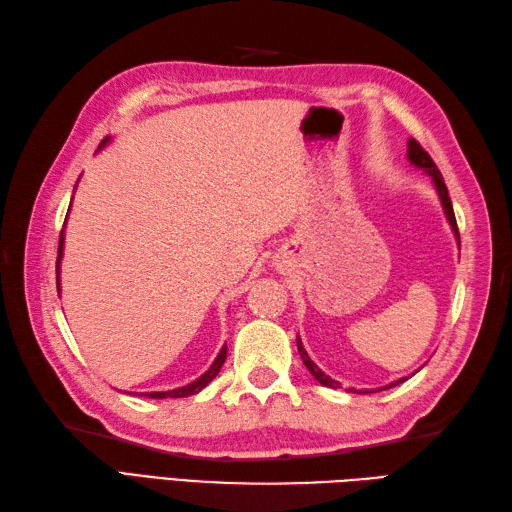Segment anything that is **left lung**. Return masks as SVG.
Returning a JSON list of instances; mask_svg holds the SVG:
<instances>
[{
    "instance_id": "1",
    "label": "left lung",
    "mask_w": 512,
    "mask_h": 512,
    "mask_svg": "<svg viewBox=\"0 0 512 512\" xmlns=\"http://www.w3.org/2000/svg\"><path fill=\"white\" fill-rule=\"evenodd\" d=\"M408 159H410L412 165H417V168L423 170L427 176H432L434 187H436V192H438V198H441V205H443V209H445V216H447V220H449V224H451V231H454L456 240H458V246H460V235H458V224H456V216H454V207H451V198H449V194H447V185H445V181H443L441 172H438L436 163L432 161L430 154H427V152L421 148L419 141H414V139L408 141ZM296 347H299V353H301V358H303V364L307 366V371H310V373L314 375V379H316L318 384H323V386H327V388H338V386H340V384L336 382V379H331L329 375H325V373L320 371V368L312 362V358H310V355H307V351H305V347H303L301 338H296ZM406 379H408V377L397 379V382H392V384L384 386L382 390L397 386V384H401V382H406ZM349 390L355 392L353 388H349ZM364 392H379V390H364Z\"/></svg>"
}]
</instances>
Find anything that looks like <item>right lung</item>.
<instances>
[{
	"label": "right lung",
	"instance_id": "obj_1",
	"mask_svg": "<svg viewBox=\"0 0 512 512\" xmlns=\"http://www.w3.org/2000/svg\"><path fill=\"white\" fill-rule=\"evenodd\" d=\"M109 144V137H106L102 141V146ZM63 244H65V231H61V240H58V257H56V288L58 292H61V279H58V275H61V257H63ZM224 360H227V344L220 349L218 358L213 360V364L209 366L207 373H202L198 379H194L192 384L187 386H181V388H174V390H157V392H139V395L144 397H150V399H178V397H189V395H196V392H200L202 388H205L213 377H216L220 373V368L224 364Z\"/></svg>",
	"mask_w": 512,
	"mask_h": 512
}]
</instances>
